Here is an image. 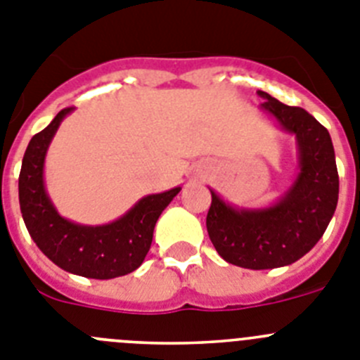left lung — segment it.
<instances>
[{
  "mask_svg": "<svg viewBox=\"0 0 360 360\" xmlns=\"http://www.w3.org/2000/svg\"><path fill=\"white\" fill-rule=\"evenodd\" d=\"M260 111L294 136L297 174L269 206L245 208L212 192L206 228L217 252L244 269H276L305 257L319 242L338 208L339 176L332 138L312 115L278 102L265 91Z\"/></svg>",
  "mask_w": 360,
  "mask_h": 360,
  "instance_id": "1",
  "label": "left lung"
}]
</instances>
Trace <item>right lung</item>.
I'll return each instance as SVG.
<instances>
[{"instance_id": "right-lung-1", "label": "right lung", "mask_w": 360, "mask_h": 360, "mask_svg": "<svg viewBox=\"0 0 360 360\" xmlns=\"http://www.w3.org/2000/svg\"><path fill=\"white\" fill-rule=\"evenodd\" d=\"M73 108L63 109L28 143L19 174V208L32 240L60 269L95 280L125 276L143 264L154 228L181 186L141 197L112 222L87 226L60 215L44 184V161L55 132Z\"/></svg>"}]
</instances>
